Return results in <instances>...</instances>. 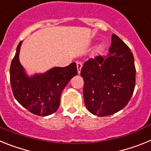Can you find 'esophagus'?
<instances>
[{"label": "esophagus", "mask_w": 151, "mask_h": 151, "mask_svg": "<svg viewBox=\"0 0 151 151\" xmlns=\"http://www.w3.org/2000/svg\"><path fill=\"white\" fill-rule=\"evenodd\" d=\"M77 70H78V73L79 74L80 72H81V69L82 67V63L81 62H77Z\"/></svg>", "instance_id": "1"}]
</instances>
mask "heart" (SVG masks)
<instances>
[{
	"mask_svg": "<svg viewBox=\"0 0 151 151\" xmlns=\"http://www.w3.org/2000/svg\"><path fill=\"white\" fill-rule=\"evenodd\" d=\"M103 48V46L102 45H99V46L97 47V51H101Z\"/></svg>",
	"mask_w": 151,
	"mask_h": 151,
	"instance_id": "obj_1",
	"label": "heart"
}]
</instances>
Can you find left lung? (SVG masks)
<instances>
[{"label": "left lung", "instance_id": "obj_1", "mask_svg": "<svg viewBox=\"0 0 151 151\" xmlns=\"http://www.w3.org/2000/svg\"><path fill=\"white\" fill-rule=\"evenodd\" d=\"M135 73L133 54L113 34L109 54L89 59L81 69L88 110L94 115L106 116L123 109L134 92Z\"/></svg>", "mask_w": 151, "mask_h": 151}]
</instances>
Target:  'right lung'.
Returning <instances> with one entry per match:
<instances>
[{
  "label": "right lung",
  "instance_id": "1",
  "mask_svg": "<svg viewBox=\"0 0 151 151\" xmlns=\"http://www.w3.org/2000/svg\"><path fill=\"white\" fill-rule=\"evenodd\" d=\"M22 41L19 43L10 69L13 95L23 107L37 116L55 113L60 106L63 90L78 73L76 63L65 67H53L44 73L29 76L19 62Z\"/></svg>",
  "mask_w": 151,
  "mask_h": 151
}]
</instances>
